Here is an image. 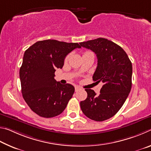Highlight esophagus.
I'll return each instance as SVG.
<instances>
[{
  "instance_id": "esophagus-1",
  "label": "esophagus",
  "mask_w": 151,
  "mask_h": 151,
  "mask_svg": "<svg viewBox=\"0 0 151 151\" xmlns=\"http://www.w3.org/2000/svg\"><path fill=\"white\" fill-rule=\"evenodd\" d=\"M75 91L76 92H78V91H80L81 90V87H79V86H76L75 87Z\"/></svg>"
}]
</instances>
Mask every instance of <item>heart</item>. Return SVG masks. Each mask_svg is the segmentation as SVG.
Returning a JSON list of instances; mask_svg holds the SVG:
<instances>
[{
	"mask_svg": "<svg viewBox=\"0 0 151 151\" xmlns=\"http://www.w3.org/2000/svg\"><path fill=\"white\" fill-rule=\"evenodd\" d=\"M88 52H85V53H88ZM68 57H66V58H65V61L67 60H68Z\"/></svg>",
	"mask_w": 151,
	"mask_h": 151,
	"instance_id": "b5f03b06",
	"label": "heart"
}]
</instances>
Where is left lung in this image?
Masks as SVG:
<instances>
[{"label":"left lung","mask_w":151,"mask_h":151,"mask_svg":"<svg viewBox=\"0 0 151 151\" xmlns=\"http://www.w3.org/2000/svg\"><path fill=\"white\" fill-rule=\"evenodd\" d=\"M80 45L96 54L98 63L93 79L103 83L99 95L92 89H85L87 98L81 102V108L91 120L105 121L116 114L129 96L132 86V63L120 46L106 39L98 38Z\"/></svg>","instance_id":"1"}]
</instances>
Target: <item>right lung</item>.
<instances>
[{"label":"right lung","instance_id":"add662e5","mask_svg":"<svg viewBox=\"0 0 151 151\" xmlns=\"http://www.w3.org/2000/svg\"><path fill=\"white\" fill-rule=\"evenodd\" d=\"M76 48H81L78 43L48 39L35 42L24 52L19 72L22 96L40 116L59 115L72 98L75 87L57 82L55 72L63 68L66 55Z\"/></svg>","mask_w":151,"mask_h":151}]
</instances>
